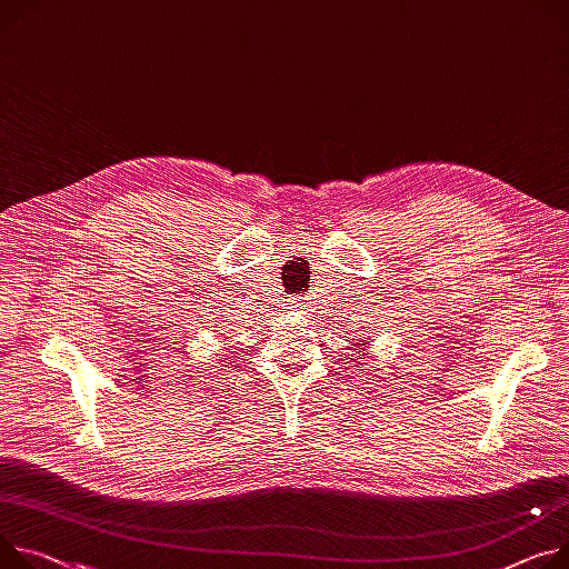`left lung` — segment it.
I'll return each instance as SVG.
<instances>
[{
    "instance_id": "1",
    "label": "left lung",
    "mask_w": 569,
    "mask_h": 569,
    "mask_svg": "<svg viewBox=\"0 0 569 569\" xmlns=\"http://www.w3.org/2000/svg\"><path fill=\"white\" fill-rule=\"evenodd\" d=\"M368 345H370L368 340H358V351H360V353H358V358H368V353H366V351H368ZM358 358H351L353 363H356V366H366V363H360ZM356 366H353V368H356Z\"/></svg>"
}]
</instances>
